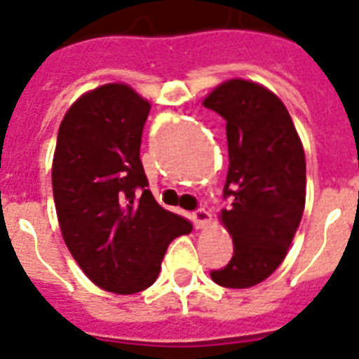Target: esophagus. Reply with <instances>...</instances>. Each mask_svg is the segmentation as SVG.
<instances>
[{
	"label": "esophagus",
	"instance_id": "esophagus-1",
	"mask_svg": "<svg viewBox=\"0 0 359 359\" xmlns=\"http://www.w3.org/2000/svg\"><path fill=\"white\" fill-rule=\"evenodd\" d=\"M191 219H194V225H196L197 229H203V227H207V225L210 224L212 216H210V212L205 210V208H197V210L191 212Z\"/></svg>",
	"mask_w": 359,
	"mask_h": 359
}]
</instances>
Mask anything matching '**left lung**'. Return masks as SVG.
Masks as SVG:
<instances>
[{"label":"left lung","instance_id":"left-lung-1","mask_svg":"<svg viewBox=\"0 0 359 359\" xmlns=\"http://www.w3.org/2000/svg\"><path fill=\"white\" fill-rule=\"evenodd\" d=\"M203 106L224 117L229 171L222 222L233 236V257L212 270L214 283L248 289L283 262L306 205V154L289 111L259 83L229 80Z\"/></svg>","mask_w":359,"mask_h":359}]
</instances>
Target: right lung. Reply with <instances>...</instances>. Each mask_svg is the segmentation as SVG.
Returning a JSON list of instances; mask_svg holds the SVG:
<instances>
[{
    "mask_svg": "<svg viewBox=\"0 0 359 359\" xmlns=\"http://www.w3.org/2000/svg\"><path fill=\"white\" fill-rule=\"evenodd\" d=\"M151 104L124 83L76 100L61 121L52 186L65 244L93 283L134 294L156 281L191 224L160 207L140 158Z\"/></svg>",
    "mask_w": 359,
    "mask_h": 359,
    "instance_id": "add662e5",
    "label": "right lung"
}]
</instances>
